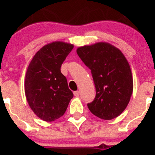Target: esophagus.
<instances>
[{
  "label": "esophagus",
  "instance_id": "1",
  "mask_svg": "<svg viewBox=\"0 0 155 155\" xmlns=\"http://www.w3.org/2000/svg\"><path fill=\"white\" fill-rule=\"evenodd\" d=\"M74 95L75 97H79V91H75L74 92Z\"/></svg>",
  "mask_w": 155,
  "mask_h": 155
}]
</instances>
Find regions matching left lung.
Listing matches in <instances>:
<instances>
[{
    "mask_svg": "<svg viewBox=\"0 0 155 155\" xmlns=\"http://www.w3.org/2000/svg\"><path fill=\"white\" fill-rule=\"evenodd\" d=\"M76 52L91 70L95 85L90 111L104 120L120 116L128 105L133 90L130 67L123 53L107 42L77 48Z\"/></svg>",
    "mask_w": 155,
    "mask_h": 155,
    "instance_id": "1",
    "label": "left lung"
}]
</instances>
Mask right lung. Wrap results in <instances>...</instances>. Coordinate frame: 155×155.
<instances>
[{
	"label": "right lung",
	"mask_w": 155,
	"mask_h": 155,
	"mask_svg": "<svg viewBox=\"0 0 155 155\" xmlns=\"http://www.w3.org/2000/svg\"><path fill=\"white\" fill-rule=\"evenodd\" d=\"M74 46L54 41L35 53L25 79V93L32 111L45 122L58 120L65 114L74 97L67 79L60 71L64 60Z\"/></svg>",
	"instance_id": "add662e5"
}]
</instances>
